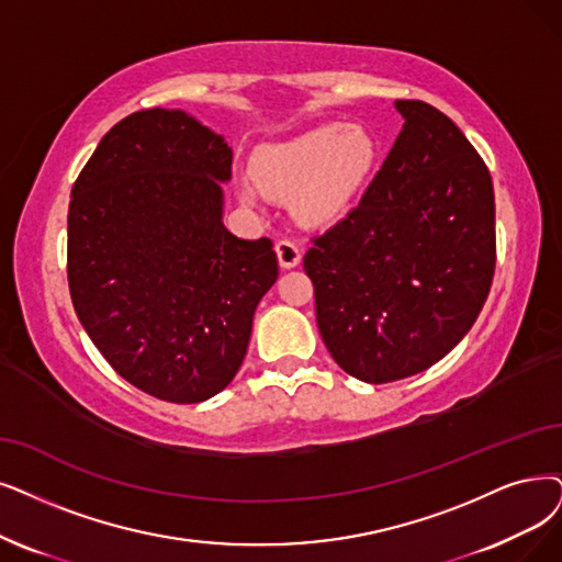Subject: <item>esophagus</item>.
Segmentation results:
<instances>
[{
  "label": "esophagus",
  "mask_w": 562,
  "mask_h": 562,
  "mask_svg": "<svg viewBox=\"0 0 562 562\" xmlns=\"http://www.w3.org/2000/svg\"><path fill=\"white\" fill-rule=\"evenodd\" d=\"M277 256H279V265L283 267V269H293V267H297L300 265V260H302V249L300 246L293 241V239H281V241H277Z\"/></svg>",
  "instance_id": "34e87169"
}]
</instances>
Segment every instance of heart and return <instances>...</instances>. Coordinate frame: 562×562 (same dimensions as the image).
Listing matches in <instances>:
<instances>
[{"mask_svg":"<svg viewBox=\"0 0 562 562\" xmlns=\"http://www.w3.org/2000/svg\"><path fill=\"white\" fill-rule=\"evenodd\" d=\"M383 156V143L364 124L329 122L285 143L262 147L254 159V179H241V205L260 207L262 191L290 198L308 226L344 218L364 193Z\"/></svg>","mask_w":562,"mask_h":562,"instance_id":"obj_1","label":"heart"}]
</instances>
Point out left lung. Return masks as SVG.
Returning <instances> with one entry per match:
<instances>
[{
  "mask_svg": "<svg viewBox=\"0 0 562 562\" xmlns=\"http://www.w3.org/2000/svg\"><path fill=\"white\" fill-rule=\"evenodd\" d=\"M394 108L403 128L383 168L304 256L329 355L371 385L440 362L477 321L496 267V205L480 154L434 105Z\"/></svg>",
  "mask_w": 562,
  "mask_h": 562,
  "instance_id": "8db88e82",
  "label": "left lung"
}]
</instances>
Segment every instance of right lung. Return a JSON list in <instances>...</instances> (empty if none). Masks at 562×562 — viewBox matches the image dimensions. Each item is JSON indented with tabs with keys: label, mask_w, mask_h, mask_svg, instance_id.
I'll return each mask as SVG.
<instances>
[{
	"label": "right lung",
	"mask_w": 562,
	"mask_h": 562,
	"mask_svg": "<svg viewBox=\"0 0 562 562\" xmlns=\"http://www.w3.org/2000/svg\"><path fill=\"white\" fill-rule=\"evenodd\" d=\"M231 166L233 149L210 126L149 108L105 133L71 191L80 325L133 387L170 403L231 385L279 277L272 239L223 226Z\"/></svg>",
	"instance_id": "obj_1"
}]
</instances>
